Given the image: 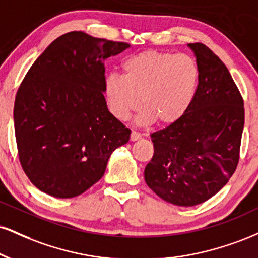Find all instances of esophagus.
Masks as SVG:
<instances>
[{
    "label": "esophagus",
    "mask_w": 258,
    "mask_h": 258,
    "mask_svg": "<svg viewBox=\"0 0 258 258\" xmlns=\"http://www.w3.org/2000/svg\"><path fill=\"white\" fill-rule=\"evenodd\" d=\"M141 138H142V136L139 135V133L135 132V131H133L131 133V136H130V139H131V142H136V141H138V139H141Z\"/></svg>",
    "instance_id": "obj_1"
}]
</instances>
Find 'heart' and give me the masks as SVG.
Masks as SVG:
<instances>
[{
	"instance_id": "heart-1",
	"label": "heart",
	"mask_w": 258,
	"mask_h": 258,
	"mask_svg": "<svg viewBox=\"0 0 258 258\" xmlns=\"http://www.w3.org/2000/svg\"><path fill=\"white\" fill-rule=\"evenodd\" d=\"M198 79L196 61L187 55L144 50L123 61L122 77L105 78L104 95L115 119L125 121L141 107L139 122L167 126L190 108Z\"/></svg>"
}]
</instances>
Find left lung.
<instances>
[{
    "instance_id": "1",
    "label": "left lung",
    "mask_w": 258,
    "mask_h": 258,
    "mask_svg": "<svg viewBox=\"0 0 258 258\" xmlns=\"http://www.w3.org/2000/svg\"><path fill=\"white\" fill-rule=\"evenodd\" d=\"M200 71L194 101L176 122L151 133L154 156L144 179L157 196L194 207L228 182L239 161L244 102L225 63L202 43H190Z\"/></svg>"
}]
</instances>
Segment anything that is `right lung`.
I'll return each instance as SVG.
<instances>
[{
  "instance_id": "right-lung-1",
  "label": "right lung",
  "mask_w": 258,
  "mask_h": 258,
  "mask_svg": "<svg viewBox=\"0 0 258 258\" xmlns=\"http://www.w3.org/2000/svg\"><path fill=\"white\" fill-rule=\"evenodd\" d=\"M127 48L73 31L55 39L25 76L15 96V139L25 174L40 191L79 196L130 141L131 131L104 98V60Z\"/></svg>"
}]
</instances>
